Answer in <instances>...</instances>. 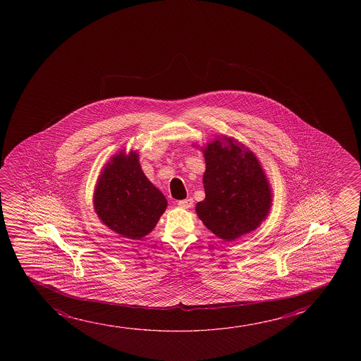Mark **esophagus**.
Instances as JSON below:
<instances>
[{
  "instance_id": "obj_1",
  "label": "esophagus",
  "mask_w": 361,
  "mask_h": 361,
  "mask_svg": "<svg viewBox=\"0 0 361 361\" xmlns=\"http://www.w3.org/2000/svg\"><path fill=\"white\" fill-rule=\"evenodd\" d=\"M178 207H181V208L192 207L193 200H192V198H186V200H181V201H178Z\"/></svg>"
}]
</instances>
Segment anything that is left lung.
Masks as SVG:
<instances>
[{
    "label": "left lung",
    "instance_id": "8db88e82",
    "mask_svg": "<svg viewBox=\"0 0 361 361\" xmlns=\"http://www.w3.org/2000/svg\"><path fill=\"white\" fill-rule=\"evenodd\" d=\"M193 147L201 149L206 161V197L196 204L203 224L226 242L260 227L271 209L272 190L257 155L227 135Z\"/></svg>",
    "mask_w": 361,
    "mask_h": 361
}]
</instances>
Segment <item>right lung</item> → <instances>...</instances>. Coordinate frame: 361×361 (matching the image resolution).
I'll return each mask as SVG.
<instances>
[{"label":"right lung","instance_id":"add662e5","mask_svg":"<svg viewBox=\"0 0 361 361\" xmlns=\"http://www.w3.org/2000/svg\"><path fill=\"white\" fill-rule=\"evenodd\" d=\"M166 207L165 196L143 173L137 150H121L101 170L94 186V212L119 235L133 240L148 235Z\"/></svg>","mask_w":361,"mask_h":361}]
</instances>
